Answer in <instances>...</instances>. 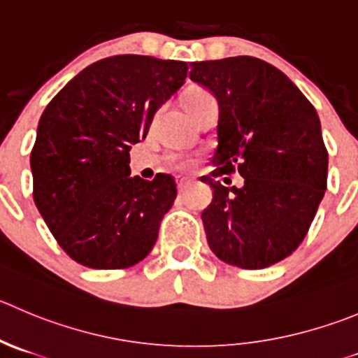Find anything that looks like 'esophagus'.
<instances>
[{"label":"esophagus","mask_w":358,"mask_h":358,"mask_svg":"<svg viewBox=\"0 0 358 358\" xmlns=\"http://www.w3.org/2000/svg\"><path fill=\"white\" fill-rule=\"evenodd\" d=\"M189 185H192V181L185 179V177H177V189H179V192H185Z\"/></svg>","instance_id":"obj_1"}]
</instances>
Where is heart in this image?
Here are the masks:
<instances>
[{
	"label": "heart",
	"instance_id": "1",
	"mask_svg": "<svg viewBox=\"0 0 358 358\" xmlns=\"http://www.w3.org/2000/svg\"><path fill=\"white\" fill-rule=\"evenodd\" d=\"M206 98H210V94L207 93V91H203V90L188 91V93H186V107H188V110H189V108H193L195 105H199L200 101H203ZM179 166H186V163H181Z\"/></svg>",
	"mask_w": 358,
	"mask_h": 358
}]
</instances>
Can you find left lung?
<instances>
[{
    "label": "left lung",
    "mask_w": 358,
    "mask_h": 358,
    "mask_svg": "<svg viewBox=\"0 0 358 358\" xmlns=\"http://www.w3.org/2000/svg\"><path fill=\"white\" fill-rule=\"evenodd\" d=\"M189 79L220 103L217 169L202 221L209 248L224 264L265 268L290 257L311 227L327 189L329 152L311 101L281 70L251 56L199 61ZM245 177L241 189L217 181Z\"/></svg>",
    "instance_id": "1"
}]
</instances>
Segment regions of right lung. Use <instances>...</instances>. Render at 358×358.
I'll return each mask as SVG.
<instances>
[{
    "label": "right lung",
    "instance_id": "obj_1",
    "mask_svg": "<svg viewBox=\"0 0 358 358\" xmlns=\"http://www.w3.org/2000/svg\"><path fill=\"white\" fill-rule=\"evenodd\" d=\"M188 64L121 54L96 61L43 110L31 149L33 199L64 253L91 268H126L151 253L177 196L173 177H130L131 145Z\"/></svg>",
    "mask_w": 358,
    "mask_h": 358
}]
</instances>
